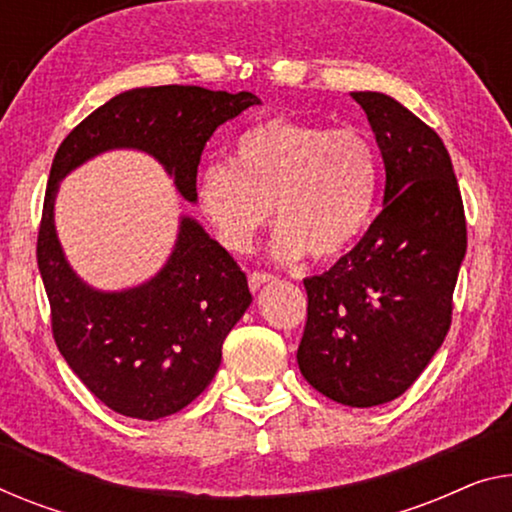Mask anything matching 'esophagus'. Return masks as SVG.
Listing matches in <instances>:
<instances>
[{
  "instance_id": "obj_1",
  "label": "esophagus",
  "mask_w": 512,
  "mask_h": 512,
  "mask_svg": "<svg viewBox=\"0 0 512 512\" xmlns=\"http://www.w3.org/2000/svg\"><path fill=\"white\" fill-rule=\"evenodd\" d=\"M273 280V276L271 273H266V271H253L248 276V285H250V289H253V292H257L259 287L262 285H266V282H271Z\"/></svg>"
}]
</instances>
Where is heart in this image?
Masks as SVG:
<instances>
[{
  "mask_svg": "<svg viewBox=\"0 0 512 512\" xmlns=\"http://www.w3.org/2000/svg\"><path fill=\"white\" fill-rule=\"evenodd\" d=\"M379 195V156L356 128H324L273 117L250 126L232 144L230 165L197 174L195 197L220 246L234 255L280 220L273 255L333 259L365 232Z\"/></svg>",
  "mask_w": 512,
  "mask_h": 512,
  "instance_id": "1",
  "label": "heart"
}]
</instances>
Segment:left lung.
Masks as SVG:
<instances>
[{
    "label": "left lung",
    "instance_id": "left-lung-1",
    "mask_svg": "<svg viewBox=\"0 0 512 512\" xmlns=\"http://www.w3.org/2000/svg\"><path fill=\"white\" fill-rule=\"evenodd\" d=\"M352 98L384 158V209L345 257L303 280L308 322L296 361L326 398L377 407L421 377L451 329L467 220L441 137L391 96Z\"/></svg>",
    "mask_w": 512,
    "mask_h": 512
}]
</instances>
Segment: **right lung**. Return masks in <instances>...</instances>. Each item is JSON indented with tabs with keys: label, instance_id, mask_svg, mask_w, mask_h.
Returning a JSON list of instances; mask_svg holds the SVG:
<instances>
[{
	"label": "right lung",
	"instance_id": "add662e5",
	"mask_svg": "<svg viewBox=\"0 0 512 512\" xmlns=\"http://www.w3.org/2000/svg\"><path fill=\"white\" fill-rule=\"evenodd\" d=\"M250 105H259L250 91L131 89L80 121L52 160L36 243L52 335L82 384L121 416L158 421L188 407L211 384L227 333L253 296L234 257L188 216L154 278L121 292L89 287L57 239L59 181L103 151L137 149L165 167L183 200L195 202L204 144Z\"/></svg>",
	"mask_w": 512,
	"mask_h": 512
}]
</instances>
